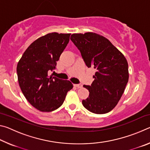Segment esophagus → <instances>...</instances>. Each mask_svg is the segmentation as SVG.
<instances>
[{"label": "esophagus", "instance_id": "esophagus-1", "mask_svg": "<svg viewBox=\"0 0 150 150\" xmlns=\"http://www.w3.org/2000/svg\"><path fill=\"white\" fill-rule=\"evenodd\" d=\"M74 87H77V88H81L82 87V85H81V84H75L74 85Z\"/></svg>", "mask_w": 150, "mask_h": 150}]
</instances>
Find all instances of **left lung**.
<instances>
[{
	"label": "left lung",
	"mask_w": 150,
	"mask_h": 150,
	"mask_svg": "<svg viewBox=\"0 0 150 150\" xmlns=\"http://www.w3.org/2000/svg\"><path fill=\"white\" fill-rule=\"evenodd\" d=\"M70 39L86 65L96 70L91 85H83L89 91L82 101L83 106L98 115L108 112L117 105L128 83L127 60L108 39L95 33L73 34Z\"/></svg>",
	"instance_id": "left-lung-1"
}]
</instances>
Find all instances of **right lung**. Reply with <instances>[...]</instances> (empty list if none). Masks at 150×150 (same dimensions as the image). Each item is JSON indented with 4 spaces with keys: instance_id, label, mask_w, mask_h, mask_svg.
<instances>
[{
    "instance_id": "obj_1",
    "label": "right lung",
    "mask_w": 150,
    "mask_h": 150,
    "mask_svg": "<svg viewBox=\"0 0 150 150\" xmlns=\"http://www.w3.org/2000/svg\"><path fill=\"white\" fill-rule=\"evenodd\" d=\"M71 34L50 33L37 39L27 48L18 63L20 87L27 100L38 110L52 112L64 102L73 88L69 81L49 77L69 41Z\"/></svg>"
}]
</instances>
